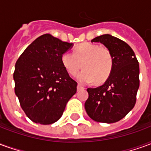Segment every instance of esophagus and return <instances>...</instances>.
<instances>
[{
	"label": "esophagus",
	"instance_id": "esophagus-1",
	"mask_svg": "<svg viewBox=\"0 0 151 151\" xmlns=\"http://www.w3.org/2000/svg\"><path fill=\"white\" fill-rule=\"evenodd\" d=\"M77 89H78V91H80V90L84 89V87H83V86H82L80 85V84H78V86H77Z\"/></svg>",
	"mask_w": 151,
	"mask_h": 151
}]
</instances>
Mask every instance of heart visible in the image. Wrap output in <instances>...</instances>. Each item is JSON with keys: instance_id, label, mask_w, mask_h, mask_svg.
Returning <instances> with one entry per match:
<instances>
[{"instance_id": "1", "label": "heart", "mask_w": 151, "mask_h": 151, "mask_svg": "<svg viewBox=\"0 0 151 151\" xmlns=\"http://www.w3.org/2000/svg\"><path fill=\"white\" fill-rule=\"evenodd\" d=\"M60 63L69 75H75L79 69L84 70L78 73L77 79L82 84L95 81L101 84L111 75L113 69V57L110 51L98 44L84 43L76 47L73 52H64Z\"/></svg>"}]
</instances>
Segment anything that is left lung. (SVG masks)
Returning a JSON list of instances; mask_svg holds the SVG:
<instances>
[{
    "label": "left lung",
    "instance_id": "1",
    "mask_svg": "<svg viewBox=\"0 0 151 151\" xmlns=\"http://www.w3.org/2000/svg\"><path fill=\"white\" fill-rule=\"evenodd\" d=\"M101 43L113 57V69L106 82L96 88H88L85 103L86 113L92 120L115 123L126 116L136 104L139 88V64L129 44L109 34L91 40Z\"/></svg>",
    "mask_w": 151,
    "mask_h": 151
}]
</instances>
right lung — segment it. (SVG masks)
I'll return each instance as SVG.
<instances>
[{
  "mask_svg": "<svg viewBox=\"0 0 151 151\" xmlns=\"http://www.w3.org/2000/svg\"><path fill=\"white\" fill-rule=\"evenodd\" d=\"M73 45L52 35H43L25 49L15 64V95L35 123H55L77 92L78 83L60 63L61 55Z\"/></svg>",
  "mask_w": 151,
  "mask_h": 151,
  "instance_id": "right-lung-1",
  "label": "right lung"
}]
</instances>
